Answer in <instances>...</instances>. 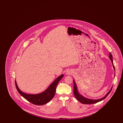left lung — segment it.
Here are the masks:
<instances>
[{"mask_svg":"<svg viewBox=\"0 0 123 123\" xmlns=\"http://www.w3.org/2000/svg\"><path fill=\"white\" fill-rule=\"evenodd\" d=\"M109 58L110 59V60H111V63L112 64V65L113 67V68L115 70V67L114 66V64L113 63V60H112V55L111 54V53H110L109 54ZM74 82V94L75 96V97L76 98V99H77L79 101H80L82 104H94V103H96L98 102H99L101 100H102L103 99H105V98L108 96V95L109 94V93L111 92V89L112 87H111V89H110V90L107 93V94L105 95V96H104V97H103L102 98L100 99H87L84 97H83L81 95H80V94L78 93L77 91V88H76V84L75 83V82L73 81Z\"/></svg>","mask_w":123,"mask_h":123,"instance_id":"1","label":"left lung"}]
</instances>
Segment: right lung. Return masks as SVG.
Masks as SVG:
<instances>
[{"instance_id": "1", "label": "right lung", "mask_w": 123, "mask_h": 123, "mask_svg": "<svg viewBox=\"0 0 123 123\" xmlns=\"http://www.w3.org/2000/svg\"><path fill=\"white\" fill-rule=\"evenodd\" d=\"M63 76L64 75L63 74L59 76L50 85L46 91L42 93L37 94H30L24 93L18 87L16 81L15 85L19 93L25 99L36 105H43L49 102L53 98L55 94L57 85Z\"/></svg>"}]
</instances>
